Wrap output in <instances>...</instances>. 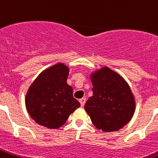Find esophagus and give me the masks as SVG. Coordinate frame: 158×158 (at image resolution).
Returning a JSON list of instances; mask_svg holds the SVG:
<instances>
[{"label":"esophagus","mask_w":158,"mask_h":158,"mask_svg":"<svg viewBox=\"0 0 158 158\" xmlns=\"http://www.w3.org/2000/svg\"><path fill=\"white\" fill-rule=\"evenodd\" d=\"M79 103H80L81 106L83 107V106H85V98H81V99H79Z\"/></svg>","instance_id":"esophagus-1"}]
</instances>
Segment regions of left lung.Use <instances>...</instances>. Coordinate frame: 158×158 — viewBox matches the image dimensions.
<instances>
[{"mask_svg":"<svg viewBox=\"0 0 158 158\" xmlns=\"http://www.w3.org/2000/svg\"><path fill=\"white\" fill-rule=\"evenodd\" d=\"M91 79L93 95L85 110L94 126L106 132L123 128L135 111V99L127 82L106 66L93 73Z\"/></svg>","mask_w":158,"mask_h":158,"instance_id":"8db88e82","label":"left lung"}]
</instances>
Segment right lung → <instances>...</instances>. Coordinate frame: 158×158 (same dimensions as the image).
<instances>
[{
  "label": "right lung",
  "mask_w": 158,
  "mask_h": 158,
  "mask_svg": "<svg viewBox=\"0 0 158 158\" xmlns=\"http://www.w3.org/2000/svg\"><path fill=\"white\" fill-rule=\"evenodd\" d=\"M69 68L58 63L43 71L30 85L25 103L30 117L40 125L58 129L80 106L66 83Z\"/></svg>",
  "instance_id": "obj_1"
}]
</instances>
